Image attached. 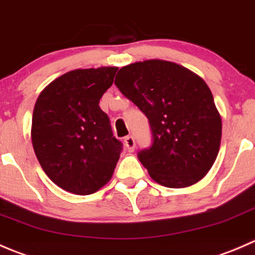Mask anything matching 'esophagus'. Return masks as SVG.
Here are the masks:
<instances>
[{
  "label": "esophagus",
  "mask_w": 255,
  "mask_h": 255,
  "mask_svg": "<svg viewBox=\"0 0 255 255\" xmlns=\"http://www.w3.org/2000/svg\"><path fill=\"white\" fill-rule=\"evenodd\" d=\"M124 143L128 152H132V151L135 150V140H133L132 136H127V137L124 138Z\"/></svg>",
  "instance_id": "obj_1"
}]
</instances>
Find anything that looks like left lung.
Here are the masks:
<instances>
[{
	"mask_svg": "<svg viewBox=\"0 0 255 255\" xmlns=\"http://www.w3.org/2000/svg\"><path fill=\"white\" fill-rule=\"evenodd\" d=\"M115 85L150 122L152 145L137 153L155 182L183 188L202 180L218 155L222 119L205 80L161 59L123 67Z\"/></svg>",
	"mask_w": 255,
	"mask_h": 255,
	"instance_id": "8db88e82",
	"label": "left lung"
}]
</instances>
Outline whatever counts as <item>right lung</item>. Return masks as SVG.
Returning <instances> with one entry per match:
<instances>
[{"instance_id": "obj_1", "label": "right lung", "mask_w": 255, "mask_h": 255, "mask_svg": "<svg viewBox=\"0 0 255 255\" xmlns=\"http://www.w3.org/2000/svg\"><path fill=\"white\" fill-rule=\"evenodd\" d=\"M117 67L75 69L48 84L32 118V145L45 175L74 195L107 185L122 152L99 100L112 87Z\"/></svg>"}]
</instances>
